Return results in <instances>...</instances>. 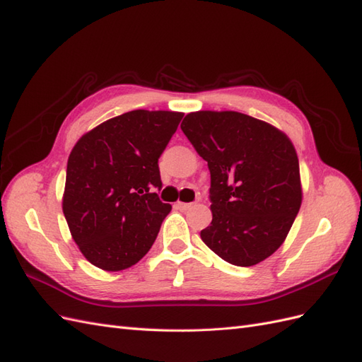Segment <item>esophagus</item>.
Returning <instances> with one entry per match:
<instances>
[{"instance_id": "obj_1", "label": "esophagus", "mask_w": 362, "mask_h": 362, "mask_svg": "<svg viewBox=\"0 0 362 362\" xmlns=\"http://www.w3.org/2000/svg\"><path fill=\"white\" fill-rule=\"evenodd\" d=\"M192 205L193 204H190V202H177V206L180 208V210H189Z\"/></svg>"}]
</instances>
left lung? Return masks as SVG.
I'll return each mask as SVG.
<instances>
[{"label":"left lung","instance_id":"left-lung-1","mask_svg":"<svg viewBox=\"0 0 362 362\" xmlns=\"http://www.w3.org/2000/svg\"><path fill=\"white\" fill-rule=\"evenodd\" d=\"M211 175L210 226L202 242L234 266L269 258L302 204L299 158L286 133L238 112L201 110L181 124Z\"/></svg>","mask_w":362,"mask_h":362}]
</instances>
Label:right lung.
I'll list each match as a JSON object with an SVG mask.
<instances>
[{
  "label": "right lung",
  "instance_id": "add662e5",
  "mask_svg": "<svg viewBox=\"0 0 362 362\" xmlns=\"http://www.w3.org/2000/svg\"><path fill=\"white\" fill-rule=\"evenodd\" d=\"M184 113L133 110L83 134L68 158L62 208L84 258L105 272L134 266L170 204L158 199V158Z\"/></svg>",
  "mask_w": 362,
  "mask_h": 362
}]
</instances>
